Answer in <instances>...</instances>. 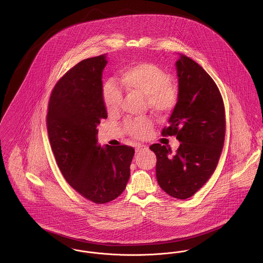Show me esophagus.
Here are the masks:
<instances>
[{
	"mask_svg": "<svg viewBox=\"0 0 263 263\" xmlns=\"http://www.w3.org/2000/svg\"><path fill=\"white\" fill-rule=\"evenodd\" d=\"M147 150H148V147L145 146V145H138V146L136 147V152H137V153L142 152V151H147Z\"/></svg>",
	"mask_w": 263,
	"mask_h": 263,
	"instance_id": "obj_1",
	"label": "esophagus"
}]
</instances>
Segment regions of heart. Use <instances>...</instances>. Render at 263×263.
<instances>
[{"instance_id": "1", "label": "heart", "mask_w": 263, "mask_h": 263, "mask_svg": "<svg viewBox=\"0 0 263 263\" xmlns=\"http://www.w3.org/2000/svg\"><path fill=\"white\" fill-rule=\"evenodd\" d=\"M120 80L129 93L140 94L145 97L148 107L156 113L164 114L172 110L178 100V89L170 81L169 75L159 66L142 62L123 69ZM103 102L108 112H116L123 100L120 89L113 82H106L102 88ZM152 127L148 118L129 120L127 131L135 137H145Z\"/></svg>"}]
</instances>
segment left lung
Listing matches in <instances>:
<instances>
[{
    "label": "left lung",
    "mask_w": 263,
    "mask_h": 263,
    "mask_svg": "<svg viewBox=\"0 0 263 263\" xmlns=\"http://www.w3.org/2000/svg\"><path fill=\"white\" fill-rule=\"evenodd\" d=\"M175 66L178 100L162 135H175L180 146L175 154L159 143L150 149L157 157L160 187L174 198L186 199L202 187L217 166L225 136V113L215 82L200 65L179 54Z\"/></svg>",
    "instance_id": "left-lung-1"
}]
</instances>
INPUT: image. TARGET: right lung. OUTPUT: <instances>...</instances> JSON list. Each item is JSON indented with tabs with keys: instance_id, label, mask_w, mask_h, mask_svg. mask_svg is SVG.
Returning <instances> with one entry per match:
<instances>
[{
	"instance_id": "1",
	"label": "right lung",
	"mask_w": 263,
	"mask_h": 263,
	"mask_svg": "<svg viewBox=\"0 0 263 263\" xmlns=\"http://www.w3.org/2000/svg\"><path fill=\"white\" fill-rule=\"evenodd\" d=\"M107 54L69 70L50 97L47 129L53 153L67 182L95 203L117 198L130 177L132 147L98 144L97 126L107 118L102 75Z\"/></svg>"
}]
</instances>
